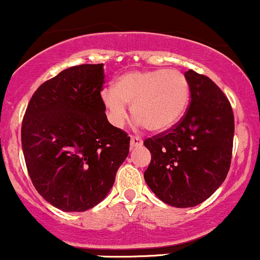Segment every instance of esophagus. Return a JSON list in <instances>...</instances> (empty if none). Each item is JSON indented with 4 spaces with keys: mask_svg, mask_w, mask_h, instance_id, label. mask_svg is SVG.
<instances>
[{
    "mask_svg": "<svg viewBox=\"0 0 260 260\" xmlns=\"http://www.w3.org/2000/svg\"><path fill=\"white\" fill-rule=\"evenodd\" d=\"M142 144H143V141H142L139 137H131V148H132V149H135L137 147H141Z\"/></svg>",
    "mask_w": 260,
    "mask_h": 260,
    "instance_id": "obj_1",
    "label": "esophagus"
}]
</instances>
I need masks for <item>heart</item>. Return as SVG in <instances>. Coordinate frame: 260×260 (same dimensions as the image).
Instances as JSON below:
<instances>
[{"label": "heart", "instance_id": "b5f03b06", "mask_svg": "<svg viewBox=\"0 0 260 260\" xmlns=\"http://www.w3.org/2000/svg\"><path fill=\"white\" fill-rule=\"evenodd\" d=\"M101 99L108 121L122 127L127 121V105L138 124L152 132H164L178 123L190 102V85L178 70H135L116 79L113 88L102 90Z\"/></svg>", "mask_w": 260, "mask_h": 260}]
</instances>
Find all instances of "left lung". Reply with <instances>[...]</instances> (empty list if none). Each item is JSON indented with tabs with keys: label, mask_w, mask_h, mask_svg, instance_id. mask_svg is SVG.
I'll return each instance as SVG.
<instances>
[{
	"label": "left lung",
	"mask_w": 260,
	"mask_h": 260,
	"mask_svg": "<svg viewBox=\"0 0 260 260\" xmlns=\"http://www.w3.org/2000/svg\"><path fill=\"white\" fill-rule=\"evenodd\" d=\"M190 106L181 121L144 141L152 154L144 180L170 206L193 207L222 185L232 158L235 117L224 93L212 80L193 70Z\"/></svg>",
	"instance_id": "left-lung-1"
}]
</instances>
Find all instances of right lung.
I'll list each match as a JSON object with an SVG mask.
<instances>
[{"instance_id": "add662e5", "label": "right lung", "mask_w": 260, "mask_h": 260, "mask_svg": "<svg viewBox=\"0 0 260 260\" xmlns=\"http://www.w3.org/2000/svg\"><path fill=\"white\" fill-rule=\"evenodd\" d=\"M104 64L68 68L37 88L22 123V149L34 187L56 209L84 212L115 184L129 137L108 122Z\"/></svg>"}]
</instances>
